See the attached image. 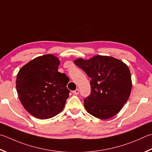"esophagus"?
I'll list each match as a JSON object with an SVG mask.
<instances>
[{"instance_id":"obj_1","label":"esophagus","mask_w":152,"mask_h":152,"mask_svg":"<svg viewBox=\"0 0 152 152\" xmlns=\"http://www.w3.org/2000/svg\"><path fill=\"white\" fill-rule=\"evenodd\" d=\"M72 93L74 94H75V95H78V94H79V90L78 89H76V90L73 91Z\"/></svg>"}]
</instances>
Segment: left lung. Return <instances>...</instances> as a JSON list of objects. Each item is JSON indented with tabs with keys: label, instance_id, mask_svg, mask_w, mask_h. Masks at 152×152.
Masks as SVG:
<instances>
[{
	"label": "left lung",
	"instance_id": "8db88e82",
	"mask_svg": "<svg viewBox=\"0 0 152 152\" xmlns=\"http://www.w3.org/2000/svg\"><path fill=\"white\" fill-rule=\"evenodd\" d=\"M74 62L91 78L90 95L84 100L86 111L101 120L116 115L130 96L132 83L128 66L114 57L100 55Z\"/></svg>",
	"mask_w": 152,
	"mask_h": 152
}]
</instances>
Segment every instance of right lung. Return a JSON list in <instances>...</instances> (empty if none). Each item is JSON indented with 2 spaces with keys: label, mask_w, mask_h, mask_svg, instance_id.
Here are the masks:
<instances>
[{
  "label": "right lung",
  "mask_w": 152,
  "mask_h": 152,
  "mask_svg": "<svg viewBox=\"0 0 152 152\" xmlns=\"http://www.w3.org/2000/svg\"><path fill=\"white\" fill-rule=\"evenodd\" d=\"M60 60L54 55L35 58L22 67L16 80V91L27 112L39 119L56 115L69 97L68 77L58 71Z\"/></svg>",
  "instance_id": "add662e5"
}]
</instances>
